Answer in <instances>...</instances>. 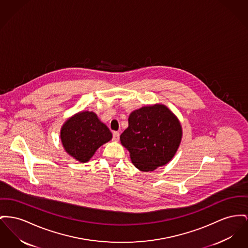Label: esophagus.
I'll list each match as a JSON object with an SVG mask.
<instances>
[{"mask_svg":"<svg viewBox=\"0 0 248 248\" xmlns=\"http://www.w3.org/2000/svg\"><path fill=\"white\" fill-rule=\"evenodd\" d=\"M112 136H113V140H115V141L119 140V139H120V134H119L118 132H113Z\"/></svg>","mask_w":248,"mask_h":248,"instance_id":"1","label":"esophagus"}]
</instances>
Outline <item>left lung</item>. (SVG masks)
Wrapping results in <instances>:
<instances>
[{"label":"left lung","instance_id":"1","mask_svg":"<svg viewBox=\"0 0 248 248\" xmlns=\"http://www.w3.org/2000/svg\"><path fill=\"white\" fill-rule=\"evenodd\" d=\"M182 138L179 119L167 106L155 104L132 111L120 140L137 169L153 171L171 161Z\"/></svg>","mask_w":248,"mask_h":248}]
</instances>
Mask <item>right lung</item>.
<instances>
[{
  "instance_id": "right-lung-1",
  "label": "right lung",
  "mask_w": 248,
  "mask_h": 248,
  "mask_svg": "<svg viewBox=\"0 0 248 248\" xmlns=\"http://www.w3.org/2000/svg\"><path fill=\"white\" fill-rule=\"evenodd\" d=\"M64 151L80 163L90 160L96 150L112 139V134L93 111H80L68 118L61 128Z\"/></svg>"
}]
</instances>
